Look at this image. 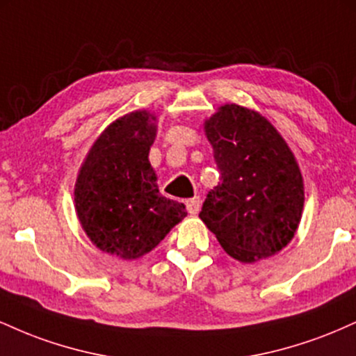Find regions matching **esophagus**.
<instances>
[{
  "instance_id": "obj_1",
  "label": "esophagus",
  "mask_w": 356,
  "mask_h": 356,
  "mask_svg": "<svg viewBox=\"0 0 356 356\" xmlns=\"http://www.w3.org/2000/svg\"><path fill=\"white\" fill-rule=\"evenodd\" d=\"M186 207H187V211H189V214L195 216L199 211H201V199H199V197L187 199V201H186Z\"/></svg>"
}]
</instances>
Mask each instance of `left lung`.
<instances>
[{
  "label": "left lung",
  "instance_id": "obj_1",
  "mask_svg": "<svg viewBox=\"0 0 356 356\" xmlns=\"http://www.w3.org/2000/svg\"><path fill=\"white\" fill-rule=\"evenodd\" d=\"M220 182L199 218L241 263H256L295 238L305 204L291 149L261 113L227 104L204 122Z\"/></svg>",
  "mask_w": 356,
  "mask_h": 356
}]
</instances>
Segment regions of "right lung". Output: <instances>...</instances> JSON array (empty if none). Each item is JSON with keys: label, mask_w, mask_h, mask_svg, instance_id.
<instances>
[{"label": "right lung", "mask_w": 356, "mask_h": 356, "mask_svg": "<svg viewBox=\"0 0 356 356\" xmlns=\"http://www.w3.org/2000/svg\"><path fill=\"white\" fill-rule=\"evenodd\" d=\"M155 115L136 110L112 122L88 150L75 184V211L100 251L142 257L187 216L182 202L159 194L149 162Z\"/></svg>", "instance_id": "right-lung-1"}]
</instances>
